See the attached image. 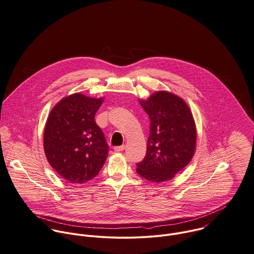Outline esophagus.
<instances>
[{
  "label": "esophagus",
  "mask_w": 254,
  "mask_h": 254,
  "mask_svg": "<svg viewBox=\"0 0 254 254\" xmlns=\"http://www.w3.org/2000/svg\"><path fill=\"white\" fill-rule=\"evenodd\" d=\"M114 149H115V151H123L124 149H125V145H120V146H115L114 147Z\"/></svg>",
  "instance_id": "1"
}]
</instances>
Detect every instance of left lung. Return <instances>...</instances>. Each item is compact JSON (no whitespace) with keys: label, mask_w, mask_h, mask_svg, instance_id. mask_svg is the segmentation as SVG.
<instances>
[{"label":"left lung","mask_w":254,"mask_h":254,"mask_svg":"<svg viewBox=\"0 0 254 254\" xmlns=\"http://www.w3.org/2000/svg\"><path fill=\"white\" fill-rule=\"evenodd\" d=\"M140 105L150 119L146 154L136 163L142 178L161 183L172 179L191 161L196 148V127L187 104L168 92H156Z\"/></svg>","instance_id":"left-lung-1"}]
</instances>
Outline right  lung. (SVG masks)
Returning <instances> with one entry per match:
<instances>
[{
  "label": "right lung",
  "mask_w": 254,
  "mask_h": 254,
  "mask_svg": "<svg viewBox=\"0 0 254 254\" xmlns=\"http://www.w3.org/2000/svg\"><path fill=\"white\" fill-rule=\"evenodd\" d=\"M103 99L73 94L62 99L47 119L43 145L51 167L66 181L84 184L96 177L109 145L95 115Z\"/></svg>",
  "instance_id": "obj_1"
}]
</instances>
